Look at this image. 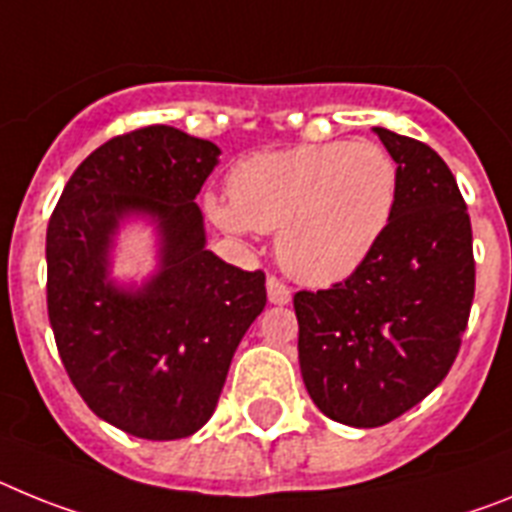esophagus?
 Returning <instances> with one entry per match:
<instances>
[{
	"label": "esophagus",
	"mask_w": 512,
	"mask_h": 512,
	"mask_svg": "<svg viewBox=\"0 0 512 512\" xmlns=\"http://www.w3.org/2000/svg\"><path fill=\"white\" fill-rule=\"evenodd\" d=\"M265 288H268V301H270V304L286 306L288 301H291V291H288L286 283H281V281H278V278H273V275H270V278H268Z\"/></svg>",
	"instance_id": "obj_1"
}]
</instances>
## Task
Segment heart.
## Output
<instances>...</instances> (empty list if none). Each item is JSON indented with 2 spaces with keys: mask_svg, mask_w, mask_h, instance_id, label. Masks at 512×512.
Here are the masks:
<instances>
[{
  "mask_svg": "<svg viewBox=\"0 0 512 512\" xmlns=\"http://www.w3.org/2000/svg\"><path fill=\"white\" fill-rule=\"evenodd\" d=\"M399 167L373 141H332L262 151L231 170L229 198L206 211L229 234L275 231V255L291 278L332 286L361 268L389 229Z\"/></svg>",
  "mask_w": 512,
  "mask_h": 512,
  "instance_id": "1",
  "label": "heart"
}]
</instances>
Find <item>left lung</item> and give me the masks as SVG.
Instances as JSON below:
<instances>
[{
    "label": "left lung",
    "instance_id": "obj_1",
    "mask_svg": "<svg viewBox=\"0 0 512 512\" xmlns=\"http://www.w3.org/2000/svg\"><path fill=\"white\" fill-rule=\"evenodd\" d=\"M399 167L397 208L345 283L299 291V366L311 402L350 428H379L446 379L474 301L471 221L430 146L373 128Z\"/></svg>",
    "mask_w": 512,
    "mask_h": 512
}]
</instances>
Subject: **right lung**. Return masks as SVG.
I'll return each instance as SVG.
<instances>
[{
    "mask_svg": "<svg viewBox=\"0 0 512 512\" xmlns=\"http://www.w3.org/2000/svg\"><path fill=\"white\" fill-rule=\"evenodd\" d=\"M221 149L172 126L115 136L79 164L48 221V319L61 363L100 420L177 441L211 420L234 350L265 309V273L206 247L195 203ZM128 220L158 234V268L112 278Z\"/></svg>",
    "mask_w": 512,
    "mask_h": 512,
    "instance_id": "add662e5",
    "label": "right lung"
}]
</instances>
